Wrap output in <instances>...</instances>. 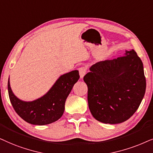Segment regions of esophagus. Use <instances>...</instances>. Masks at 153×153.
<instances>
[{"label":"esophagus","instance_id":"esophagus-1","mask_svg":"<svg viewBox=\"0 0 153 153\" xmlns=\"http://www.w3.org/2000/svg\"><path fill=\"white\" fill-rule=\"evenodd\" d=\"M87 68L85 66H82V67H80V68H79V73H80V78H83V77L85 76V75L87 73Z\"/></svg>","mask_w":153,"mask_h":153}]
</instances>
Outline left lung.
<instances>
[{"label": "left lung", "instance_id": "1", "mask_svg": "<svg viewBox=\"0 0 153 153\" xmlns=\"http://www.w3.org/2000/svg\"><path fill=\"white\" fill-rule=\"evenodd\" d=\"M83 80L88 87L89 108L105 124L127 120L138 108L146 88L143 62L134 50L125 56L91 66Z\"/></svg>", "mask_w": 153, "mask_h": 153}]
</instances>
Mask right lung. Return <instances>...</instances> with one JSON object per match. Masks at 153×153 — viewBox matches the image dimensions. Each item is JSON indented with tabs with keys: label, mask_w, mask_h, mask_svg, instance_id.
Masks as SVG:
<instances>
[{
	"label": "right lung",
	"mask_w": 153,
	"mask_h": 153,
	"mask_svg": "<svg viewBox=\"0 0 153 153\" xmlns=\"http://www.w3.org/2000/svg\"><path fill=\"white\" fill-rule=\"evenodd\" d=\"M79 78L77 70L66 73L56 80L45 95L30 102L23 101L15 97L8 80L10 102L16 113L24 121L35 125H48L58 120L62 116L67 97Z\"/></svg>",
	"instance_id": "right-lung-1"
}]
</instances>
